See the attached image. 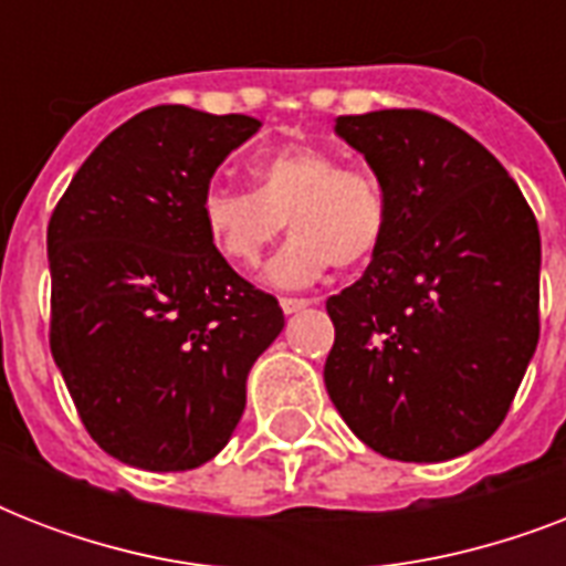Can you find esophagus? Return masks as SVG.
<instances>
[{
  "label": "esophagus",
  "mask_w": 566,
  "mask_h": 566,
  "mask_svg": "<svg viewBox=\"0 0 566 566\" xmlns=\"http://www.w3.org/2000/svg\"><path fill=\"white\" fill-rule=\"evenodd\" d=\"M311 300H296V296H282V311L284 314H296V311L308 308Z\"/></svg>",
  "instance_id": "obj_1"
}]
</instances>
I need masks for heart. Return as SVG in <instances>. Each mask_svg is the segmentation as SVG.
I'll list each match as a JSON object with an SVG mask.
<instances>
[{"label": "heart", "mask_w": 566, "mask_h": 566, "mask_svg": "<svg viewBox=\"0 0 566 566\" xmlns=\"http://www.w3.org/2000/svg\"><path fill=\"white\" fill-rule=\"evenodd\" d=\"M255 190L208 188L202 226L231 266H255L282 234L293 240L266 266L282 287L314 282L328 266L358 270L378 255L387 234L385 190L370 170L344 167L319 146H284L252 167Z\"/></svg>", "instance_id": "obj_1"}]
</instances>
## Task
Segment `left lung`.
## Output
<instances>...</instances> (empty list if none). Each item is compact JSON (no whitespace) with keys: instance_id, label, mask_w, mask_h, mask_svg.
<instances>
[{"instance_id":"obj_1","label":"left lung","mask_w":566,"mask_h":566,"mask_svg":"<svg viewBox=\"0 0 566 566\" xmlns=\"http://www.w3.org/2000/svg\"><path fill=\"white\" fill-rule=\"evenodd\" d=\"M387 199L367 273L326 311L332 402L378 455L449 461L505 420L541 335V231L475 137L417 108L337 117Z\"/></svg>"}]
</instances>
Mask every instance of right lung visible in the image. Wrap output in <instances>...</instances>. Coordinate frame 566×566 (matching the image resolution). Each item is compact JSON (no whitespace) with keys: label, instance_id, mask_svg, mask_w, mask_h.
I'll return each mask as SVG.
<instances>
[{"label":"right lung","instance_id":"right-lung-1","mask_svg":"<svg viewBox=\"0 0 566 566\" xmlns=\"http://www.w3.org/2000/svg\"><path fill=\"white\" fill-rule=\"evenodd\" d=\"M261 123L158 105L78 167L46 229L49 346L84 429L128 467L211 461L247 408V376L284 328L202 226L226 155Z\"/></svg>","mask_w":566,"mask_h":566}]
</instances>
